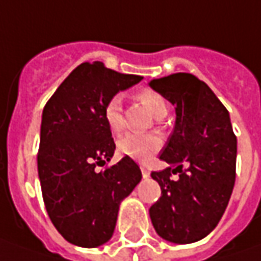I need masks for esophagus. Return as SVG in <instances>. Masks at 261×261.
I'll return each mask as SVG.
<instances>
[{"instance_id":"esophagus-1","label":"esophagus","mask_w":261,"mask_h":261,"mask_svg":"<svg viewBox=\"0 0 261 261\" xmlns=\"http://www.w3.org/2000/svg\"><path fill=\"white\" fill-rule=\"evenodd\" d=\"M141 171H142V175H144V178H148V177H149V170H148L146 167L141 166Z\"/></svg>"}]
</instances>
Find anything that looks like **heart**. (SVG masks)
<instances>
[{
	"instance_id": "1",
	"label": "heart",
	"mask_w": 261,
	"mask_h": 261,
	"mask_svg": "<svg viewBox=\"0 0 261 261\" xmlns=\"http://www.w3.org/2000/svg\"><path fill=\"white\" fill-rule=\"evenodd\" d=\"M138 100L145 106L154 116H158L163 112H167L166 101L161 95L156 94L152 90H142L138 93ZM106 125L109 129L117 134L123 129V116H122V100L119 95L112 97L105 106L103 110ZM161 145L160 138L149 134H126L117 142V149L120 154L130 156L138 161H148L156 152Z\"/></svg>"
}]
</instances>
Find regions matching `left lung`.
Returning <instances> with one entry per match:
<instances>
[{
	"instance_id": "8db88e82",
	"label": "left lung",
	"mask_w": 261,
	"mask_h": 261,
	"mask_svg": "<svg viewBox=\"0 0 261 261\" xmlns=\"http://www.w3.org/2000/svg\"><path fill=\"white\" fill-rule=\"evenodd\" d=\"M149 87L175 107L174 130L160 155L168 167L151 173L161 197L149 216L161 238L196 243L215 229L236 183L237 138L229 113L203 81L187 72L152 80Z\"/></svg>"
}]
</instances>
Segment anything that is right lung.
Returning a JSON list of instances; mask_svg holds the SVG:
<instances>
[{"instance_id":"right-lung-1","label":"right lung","mask_w":261,"mask_h":261,"mask_svg":"<svg viewBox=\"0 0 261 261\" xmlns=\"http://www.w3.org/2000/svg\"><path fill=\"white\" fill-rule=\"evenodd\" d=\"M142 76L120 74L101 62L78 65L43 109L37 171L47 215L68 243L94 248L115 232L119 206L141 181L135 161L95 171L115 154L106 103Z\"/></svg>"}]
</instances>
